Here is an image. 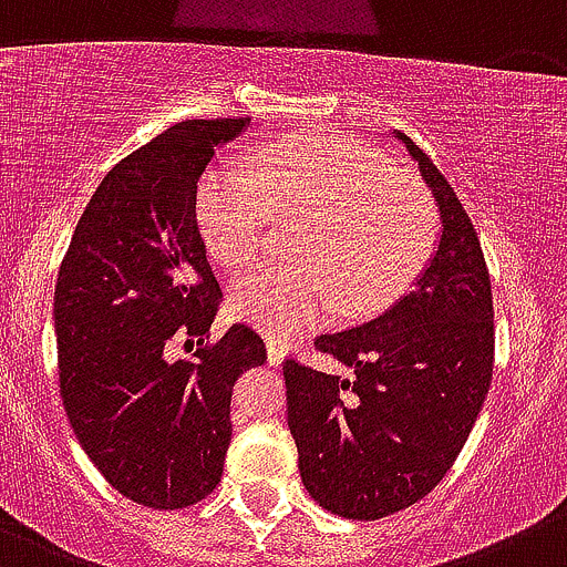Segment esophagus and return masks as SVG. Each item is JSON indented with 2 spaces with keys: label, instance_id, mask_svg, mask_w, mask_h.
Here are the masks:
<instances>
[{
  "label": "esophagus",
  "instance_id": "obj_1",
  "mask_svg": "<svg viewBox=\"0 0 567 567\" xmlns=\"http://www.w3.org/2000/svg\"><path fill=\"white\" fill-rule=\"evenodd\" d=\"M284 355H287V344L280 342V339H275V337H267L269 364H280V361H284Z\"/></svg>",
  "mask_w": 567,
  "mask_h": 567
}]
</instances>
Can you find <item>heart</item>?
Wrapping results in <instances>:
<instances>
[{
	"instance_id": "1",
	"label": "heart",
	"mask_w": 567,
	"mask_h": 567,
	"mask_svg": "<svg viewBox=\"0 0 567 567\" xmlns=\"http://www.w3.org/2000/svg\"><path fill=\"white\" fill-rule=\"evenodd\" d=\"M197 217L208 247L234 269L272 245L275 217L303 219L300 258L269 264L234 287V311L264 331L295 333L337 306L342 317L381 309L425 267L440 208L414 172L368 144L328 131L289 136L258 153L256 169L212 172Z\"/></svg>"
}]
</instances>
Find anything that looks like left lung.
<instances>
[{"instance_id": "obj_1", "label": "left lung", "mask_w": 567, "mask_h": 567, "mask_svg": "<svg viewBox=\"0 0 567 567\" xmlns=\"http://www.w3.org/2000/svg\"><path fill=\"white\" fill-rule=\"evenodd\" d=\"M395 136L440 206L434 258L384 315L315 339L353 379L284 361L300 478L322 509L350 520L425 498L460 456L493 381V287L478 234L434 161Z\"/></svg>"}]
</instances>
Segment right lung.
<instances>
[{"instance_id": "add662e5", "label": "right lung", "mask_w": 567, "mask_h": 567, "mask_svg": "<svg viewBox=\"0 0 567 567\" xmlns=\"http://www.w3.org/2000/svg\"><path fill=\"white\" fill-rule=\"evenodd\" d=\"M250 118H186L118 161L89 199L55 284L58 375L74 436L113 489L183 509L217 489L230 392L267 361L236 322L212 339L223 289L197 228V181ZM200 348L172 360V343Z\"/></svg>"}]
</instances>
